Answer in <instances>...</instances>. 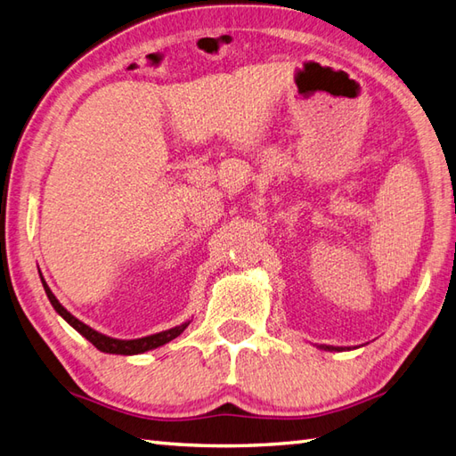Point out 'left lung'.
<instances>
[{
	"label": "left lung",
	"instance_id": "8db88e82",
	"mask_svg": "<svg viewBox=\"0 0 456 456\" xmlns=\"http://www.w3.org/2000/svg\"><path fill=\"white\" fill-rule=\"evenodd\" d=\"M319 348H323V351H343V346H331V345H322Z\"/></svg>",
	"mask_w": 456,
	"mask_h": 456
}]
</instances>
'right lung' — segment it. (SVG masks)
Returning <instances> with one entry per match:
<instances>
[{"label":"right lung","mask_w":456,"mask_h":456,"mask_svg":"<svg viewBox=\"0 0 456 456\" xmlns=\"http://www.w3.org/2000/svg\"><path fill=\"white\" fill-rule=\"evenodd\" d=\"M41 282H43V288H45L48 299H51L53 307L56 309V314L61 315L66 323H70L82 337L88 338V341L102 353H110V354H141V353H147V351H152V348L170 343L172 338H176L183 331V329L190 325V322H186L182 325L167 329V331L154 333V335H149V337H141V338H113V337H108V335H103L100 331H95V329H92L90 325L82 323L80 319H76L61 302H58L56 296L51 292V288L46 286L43 276H41Z\"/></svg>","instance_id":"add662e5"}]
</instances>
